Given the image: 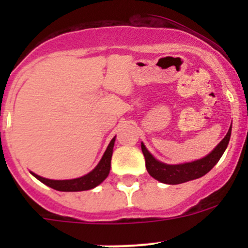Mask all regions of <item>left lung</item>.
<instances>
[{"label": "left lung", "mask_w": 248, "mask_h": 248, "mask_svg": "<svg viewBox=\"0 0 248 248\" xmlns=\"http://www.w3.org/2000/svg\"><path fill=\"white\" fill-rule=\"evenodd\" d=\"M231 134L232 126L227 136L215 147L214 151L210 152L206 157L198 159V161L191 162V163L175 164V166L162 163V162L155 159L152 155L147 151L145 145L141 144V151L145 157V166H146L149 174L154 179L158 180V181L163 182V184L177 185L182 184V182L191 181V180L194 179H199V177L207 174L216 166V163L219 161V158H221L223 152L226 151L227 146H228Z\"/></svg>", "instance_id": "8db88e82"}]
</instances>
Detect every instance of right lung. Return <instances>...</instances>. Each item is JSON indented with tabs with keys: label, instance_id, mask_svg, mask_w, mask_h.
I'll list each match as a JSON object with an SVG mask.
<instances>
[{
	"label": "right lung",
	"instance_id": "add662e5",
	"mask_svg": "<svg viewBox=\"0 0 248 248\" xmlns=\"http://www.w3.org/2000/svg\"><path fill=\"white\" fill-rule=\"evenodd\" d=\"M115 138H112L110 144L107 147L106 152H104L103 157L99 161L98 166L93 169L91 172H89L87 175L81 177H78V179L73 180H49L44 179V177L38 176L34 172H31L34 177L39 180L41 182L46 184V186L51 187V188L56 189V191H62V192H78V191H87V189L94 188L96 186H98L101 182H103L104 180L108 176L110 171V162H111V156H112V147H114Z\"/></svg>",
	"mask_w": 248,
	"mask_h": 248
}]
</instances>
